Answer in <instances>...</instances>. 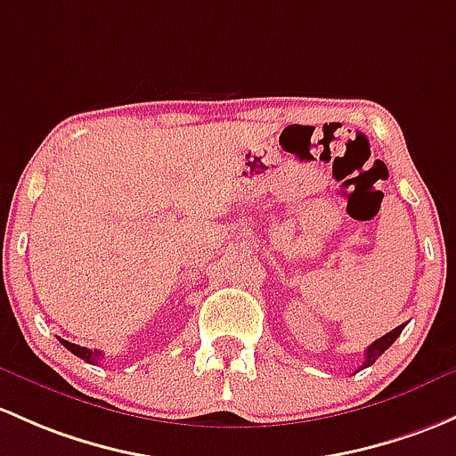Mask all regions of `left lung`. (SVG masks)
<instances>
[{"label":"left lung","instance_id":"1","mask_svg":"<svg viewBox=\"0 0 456 456\" xmlns=\"http://www.w3.org/2000/svg\"><path fill=\"white\" fill-rule=\"evenodd\" d=\"M404 325H406V323L397 325V328H395V330H391L389 334H385V337H380V338H378V341H373L371 345H369L367 352H365V362H362L361 369H365V367H369V365H373V362L378 361V356H382V354H385L387 349H389L391 345L395 343V338L400 337L402 330H404Z\"/></svg>","mask_w":456,"mask_h":456}]
</instances>
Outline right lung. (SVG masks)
Instances as JSON below:
<instances>
[{
	"label": "right lung",
	"instance_id": "right-lung-1",
	"mask_svg": "<svg viewBox=\"0 0 456 456\" xmlns=\"http://www.w3.org/2000/svg\"><path fill=\"white\" fill-rule=\"evenodd\" d=\"M61 341V345H65L67 349H69L71 354H76V356L78 358H83V361H87V362H98L100 358H102V352H98V349H89V347H80V345H76V343H69V341H65V338H59Z\"/></svg>",
	"mask_w": 456,
	"mask_h": 456
}]
</instances>
